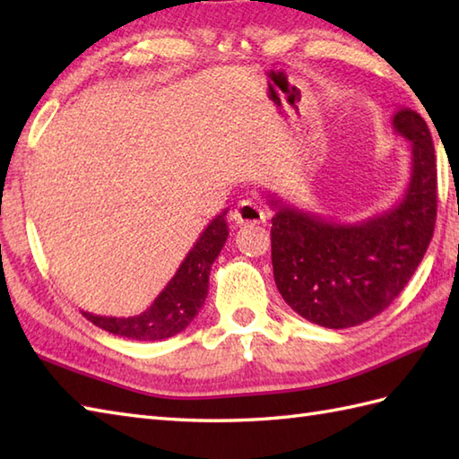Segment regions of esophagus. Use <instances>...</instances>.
<instances>
[{
  "mask_svg": "<svg viewBox=\"0 0 459 459\" xmlns=\"http://www.w3.org/2000/svg\"><path fill=\"white\" fill-rule=\"evenodd\" d=\"M230 221H235L237 224H260L266 221V212L256 203L240 201L238 207L230 212Z\"/></svg>",
  "mask_w": 459,
  "mask_h": 459,
  "instance_id": "obj_1",
  "label": "esophagus"
}]
</instances>
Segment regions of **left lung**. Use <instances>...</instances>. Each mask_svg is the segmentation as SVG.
Returning <instances> with one entry per match:
<instances>
[{"instance_id":"1","label":"left lung","mask_w":459,"mask_h":459,"mask_svg":"<svg viewBox=\"0 0 459 459\" xmlns=\"http://www.w3.org/2000/svg\"><path fill=\"white\" fill-rule=\"evenodd\" d=\"M394 130L411 142V181L393 209L335 222L272 197V266L286 304L311 324L345 329L393 304L430 245L437 211L432 135L424 118L401 108Z\"/></svg>"}]
</instances>
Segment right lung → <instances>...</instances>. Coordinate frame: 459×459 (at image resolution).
<instances>
[{"mask_svg":"<svg viewBox=\"0 0 459 459\" xmlns=\"http://www.w3.org/2000/svg\"><path fill=\"white\" fill-rule=\"evenodd\" d=\"M224 217L227 211L211 221L169 284L143 314L134 317H102L82 311V316L108 333L135 341H160L178 335L199 314L207 298L211 266L229 237Z\"/></svg>","mask_w":459,"mask_h":459,"instance_id":"right-lung-1","label":"right lung"}]
</instances>
